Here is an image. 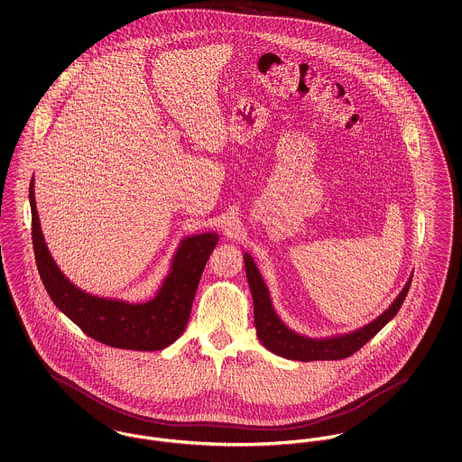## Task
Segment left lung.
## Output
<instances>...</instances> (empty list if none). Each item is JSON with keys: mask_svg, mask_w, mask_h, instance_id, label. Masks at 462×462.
Returning <instances> with one entry per match:
<instances>
[{"mask_svg": "<svg viewBox=\"0 0 462 462\" xmlns=\"http://www.w3.org/2000/svg\"><path fill=\"white\" fill-rule=\"evenodd\" d=\"M244 262H245V273H247V281H249L253 300H254V324H256L258 337L263 343L264 348H268L270 352L281 357L293 359V361H334V359H345L356 354L390 320H393V317L398 313V310L402 308L407 297V291L412 281V277H409V281L405 282L402 291L396 295L392 306L370 324L352 332L336 334L329 337H310L290 329L279 319V315L272 306L266 282L249 253H244Z\"/></svg>", "mask_w": 462, "mask_h": 462, "instance_id": "1", "label": "left lung"}]
</instances>
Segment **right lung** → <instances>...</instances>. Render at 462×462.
Returning <instances> with one entry per match:
<instances>
[{"instance_id":"obj_1","label":"right lung","mask_w":462,"mask_h":462,"mask_svg":"<svg viewBox=\"0 0 462 462\" xmlns=\"http://www.w3.org/2000/svg\"><path fill=\"white\" fill-rule=\"evenodd\" d=\"M32 240L35 262L55 306L90 337L128 350H163L187 328L199 279L218 244L217 233H200L180 242L156 295L145 302H128L87 293L78 288L55 263L35 206L33 178L30 181Z\"/></svg>"}]
</instances>
